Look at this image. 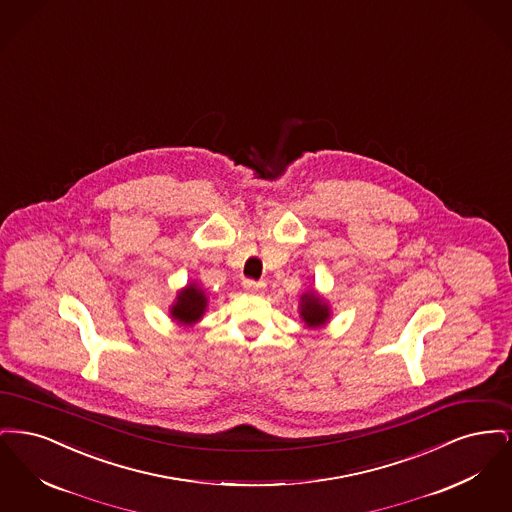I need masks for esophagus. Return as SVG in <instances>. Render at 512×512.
I'll return each mask as SVG.
<instances>
[{
  "label": "esophagus",
  "instance_id": "obj_1",
  "mask_svg": "<svg viewBox=\"0 0 512 512\" xmlns=\"http://www.w3.org/2000/svg\"><path fill=\"white\" fill-rule=\"evenodd\" d=\"M244 288L245 292L249 293H261L265 290V282H261V280H244Z\"/></svg>",
  "mask_w": 512,
  "mask_h": 512
}]
</instances>
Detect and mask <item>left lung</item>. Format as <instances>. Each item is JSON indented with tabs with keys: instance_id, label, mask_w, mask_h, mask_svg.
I'll return each mask as SVG.
<instances>
[{
	"instance_id": "8db88e82",
	"label": "left lung",
	"mask_w": 512,
	"mask_h": 512,
	"mask_svg": "<svg viewBox=\"0 0 512 512\" xmlns=\"http://www.w3.org/2000/svg\"><path fill=\"white\" fill-rule=\"evenodd\" d=\"M301 317L309 326H320L328 320L330 313H328V307L318 299L317 295L305 293L301 297Z\"/></svg>"
}]
</instances>
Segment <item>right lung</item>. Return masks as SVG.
Here are the masks:
<instances>
[{
	"instance_id": "add662e5",
	"label": "right lung",
	"mask_w": 512,
	"mask_h": 512,
	"mask_svg": "<svg viewBox=\"0 0 512 512\" xmlns=\"http://www.w3.org/2000/svg\"><path fill=\"white\" fill-rule=\"evenodd\" d=\"M207 307V299L197 286H188L184 292L178 293V301L172 307V317L182 324H192L199 320Z\"/></svg>"
}]
</instances>
